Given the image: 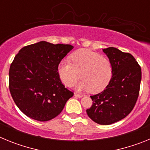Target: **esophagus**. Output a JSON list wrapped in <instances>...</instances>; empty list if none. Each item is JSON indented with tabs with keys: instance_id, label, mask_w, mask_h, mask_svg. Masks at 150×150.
Returning a JSON list of instances; mask_svg holds the SVG:
<instances>
[{
	"instance_id": "esophagus-1",
	"label": "esophagus",
	"mask_w": 150,
	"mask_h": 150,
	"mask_svg": "<svg viewBox=\"0 0 150 150\" xmlns=\"http://www.w3.org/2000/svg\"><path fill=\"white\" fill-rule=\"evenodd\" d=\"M74 96L76 97V98H83V95H81V94L74 93Z\"/></svg>"
}]
</instances>
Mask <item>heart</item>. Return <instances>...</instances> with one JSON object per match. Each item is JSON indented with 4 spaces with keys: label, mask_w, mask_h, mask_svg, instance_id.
<instances>
[{
    "label": "heart",
    "mask_w": 150,
    "mask_h": 150,
    "mask_svg": "<svg viewBox=\"0 0 150 150\" xmlns=\"http://www.w3.org/2000/svg\"><path fill=\"white\" fill-rule=\"evenodd\" d=\"M71 63L62 61L58 66V73L62 83L71 86L79 78L82 79L77 90L98 93L106 88L112 77V65L110 60L87 49L76 51L71 56Z\"/></svg>",
    "instance_id": "b5f03b06"
}]
</instances>
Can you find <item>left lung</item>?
Returning <instances> with one entry per match:
<instances>
[{
    "label": "left lung",
    "mask_w": 150,
    "mask_h": 150,
    "mask_svg": "<svg viewBox=\"0 0 150 150\" xmlns=\"http://www.w3.org/2000/svg\"><path fill=\"white\" fill-rule=\"evenodd\" d=\"M112 65V77L105 89L91 97L88 117L100 125H110L126 117L137 100L141 68L130 53L114 47L103 49Z\"/></svg>",
    "instance_id": "1"
}]
</instances>
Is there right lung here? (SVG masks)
Masks as SVG:
<instances>
[{"label": "right lung", "mask_w": 150, "mask_h": 150, "mask_svg": "<svg viewBox=\"0 0 150 150\" xmlns=\"http://www.w3.org/2000/svg\"><path fill=\"white\" fill-rule=\"evenodd\" d=\"M74 46L40 41L21 49L9 71L13 100L24 114L40 122L51 120L74 95L62 84L58 66Z\"/></svg>", "instance_id": "obj_1"}]
</instances>
